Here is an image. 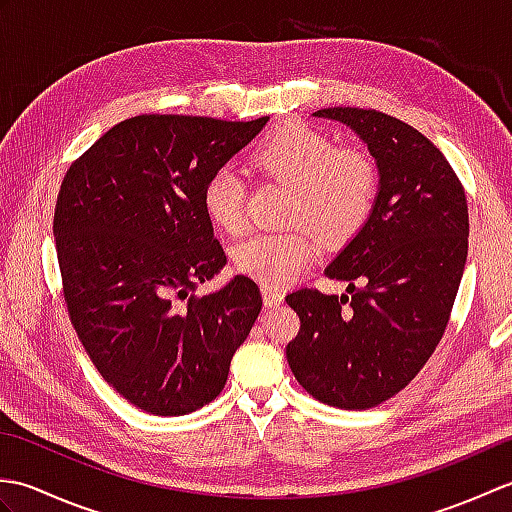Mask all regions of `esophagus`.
Here are the masks:
<instances>
[{
    "instance_id": "1",
    "label": "esophagus",
    "mask_w": 512,
    "mask_h": 512,
    "mask_svg": "<svg viewBox=\"0 0 512 512\" xmlns=\"http://www.w3.org/2000/svg\"><path fill=\"white\" fill-rule=\"evenodd\" d=\"M262 295H264V306L266 308H275L284 301V292L273 286H262Z\"/></svg>"
}]
</instances>
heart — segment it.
Wrapping results in <instances>:
<instances>
[{
    "label": "heart",
    "mask_w": 512,
    "mask_h": 512,
    "mask_svg": "<svg viewBox=\"0 0 512 512\" xmlns=\"http://www.w3.org/2000/svg\"><path fill=\"white\" fill-rule=\"evenodd\" d=\"M253 167L266 178L288 184L284 220L277 233H250L233 246L239 273L266 286L295 279L325 246H341L361 231L374 209L378 173L365 151L334 147L319 129L290 123L255 149ZM244 180L233 167L215 169L202 189L209 220L226 233L244 226Z\"/></svg>",
    "instance_id": "heart-1"
}]
</instances>
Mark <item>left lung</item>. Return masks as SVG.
I'll list each match as a JSON object with an SVG mask.
<instances>
[{
    "label": "left lung",
    "mask_w": 512,
    "mask_h": 512,
    "mask_svg": "<svg viewBox=\"0 0 512 512\" xmlns=\"http://www.w3.org/2000/svg\"><path fill=\"white\" fill-rule=\"evenodd\" d=\"M350 125L376 158L372 215L325 275L347 295L286 297L299 334L286 358L312 398L372 409L405 389L447 330L469 253V206L442 151L398 118L358 107L314 112Z\"/></svg>",
    "instance_id": "left-lung-1"
}]
</instances>
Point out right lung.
I'll return each instance as SVG.
<instances>
[{"label": "right lung", "instance_id": "add662e5", "mask_svg": "<svg viewBox=\"0 0 512 512\" xmlns=\"http://www.w3.org/2000/svg\"><path fill=\"white\" fill-rule=\"evenodd\" d=\"M266 121L132 116L61 182L52 231L68 317L99 374L154 416H184L220 396L262 310L244 275L213 295L195 290L226 264L204 184Z\"/></svg>", "mask_w": 512, "mask_h": 512}]
</instances>
